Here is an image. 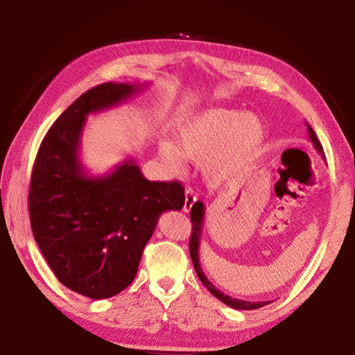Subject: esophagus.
Returning a JSON list of instances; mask_svg holds the SVG:
<instances>
[{"label":"esophagus","instance_id":"34e87169","mask_svg":"<svg viewBox=\"0 0 355 355\" xmlns=\"http://www.w3.org/2000/svg\"><path fill=\"white\" fill-rule=\"evenodd\" d=\"M196 202H197V196L191 189H186V192H184V205H183L184 211L189 213L192 207L196 205Z\"/></svg>","mask_w":355,"mask_h":355}]
</instances>
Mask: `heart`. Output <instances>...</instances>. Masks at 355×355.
<instances>
[{
	"instance_id": "obj_1",
	"label": "heart",
	"mask_w": 355,
	"mask_h": 355,
	"mask_svg": "<svg viewBox=\"0 0 355 355\" xmlns=\"http://www.w3.org/2000/svg\"><path fill=\"white\" fill-rule=\"evenodd\" d=\"M266 135V125L257 114L209 107L183 119L175 144L161 142L159 155L175 172L184 169V159H205V178L214 186H224L241 178L260 156Z\"/></svg>"
}]
</instances>
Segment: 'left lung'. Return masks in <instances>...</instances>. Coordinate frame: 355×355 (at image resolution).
I'll use <instances>...</instances> for the list:
<instances>
[{
    "label": "left lung",
    "mask_w": 355,
    "mask_h": 355,
    "mask_svg": "<svg viewBox=\"0 0 355 355\" xmlns=\"http://www.w3.org/2000/svg\"><path fill=\"white\" fill-rule=\"evenodd\" d=\"M307 130H309V136L310 141L313 144L315 148L322 155V146L321 142L318 141V137L315 135L313 128L307 123ZM203 219H205V205L202 202H196V205L191 209V222H192V235H191V241H189V254L192 258V263H194L196 272L199 275V279L203 285L208 288V291L213 294L214 297H218L220 302H224L225 305L236 310H255L260 309L263 305H266L269 302H249V300H241V299H233L228 296V294H224L220 290H218L211 282L207 279V275L203 274V269L200 266V258H199V249H200V238H202V228H203Z\"/></svg>",
    "instance_id": "1"
}]
</instances>
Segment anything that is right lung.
Here are the masks:
<instances>
[{
	"mask_svg": "<svg viewBox=\"0 0 355 355\" xmlns=\"http://www.w3.org/2000/svg\"><path fill=\"white\" fill-rule=\"evenodd\" d=\"M141 89L105 83L84 92L48 130L33 167L28 203L35 243L58 280L91 299L123 291L159 216L184 205L182 184L150 182L133 158L98 177L80 159L89 114L122 105Z\"/></svg>",
	"mask_w": 355,
	"mask_h": 355,
	"instance_id": "obj_1",
	"label": "right lung"
}]
</instances>
